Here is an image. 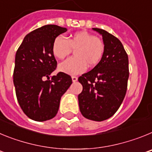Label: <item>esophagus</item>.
I'll return each instance as SVG.
<instances>
[{
    "label": "esophagus",
    "mask_w": 152,
    "mask_h": 152,
    "mask_svg": "<svg viewBox=\"0 0 152 152\" xmlns=\"http://www.w3.org/2000/svg\"><path fill=\"white\" fill-rule=\"evenodd\" d=\"M72 81H73V82H76V81L77 80V77H75V76H72Z\"/></svg>",
    "instance_id": "obj_1"
}]
</instances>
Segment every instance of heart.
<instances>
[{"label": "heart", "mask_w": 152, "mask_h": 152, "mask_svg": "<svg viewBox=\"0 0 152 152\" xmlns=\"http://www.w3.org/2000/svg\"><path fill=\"white\" fill-rule=\"evenodd\" d=\"M75 49V57L69 58L58 64V70L68 75H78L84 72L87 64L94 67L100 62L105 46L100 39L86 31H80L68 36L66 39L58 36L52 44V53L58 59H63Z\"/></svg>", "instance_id": "heart-1"}]
</instances>
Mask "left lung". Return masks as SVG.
Returning a JSON list of instances; mask_svg holds the SVG:
<instances>
[{
	"label": "left lung",
	"instance_id": "1",
	"mask_svg": "<svg viewBox=\"0 0 152 152\" xmlns=\"http://www.w3.org/2000/svg\"><path fill=\"white\" fill-rule=\"evenodd\" d=\"M93 29L103 36L105 50L100 62L78 77L83 86L78 102L84 117L100 122L113 116L123 103L129 75V58L116 37L102 29Z\"/></svg>",
	"mask_w": 152,
	"mask_h": 152
}]
</instances>
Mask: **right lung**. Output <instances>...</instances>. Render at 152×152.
<instances>
[{
    "mask_svg": "<svg viewBox=\"0 0 152 152\" xmlns=\"http://www.w3.org/2000/svg\"><path fill=\"white\" fill-rule=\"evenodd\" d=\"M66 31L57 25L38 28L24 37L16 53L13 84L17 100L24 113L35 121L55 117L61 96L72 84L71 76L63 72L49 77L57 67L52 44Z\"/></svg>",
    "mask_w": 152,
    "mask_h": 152,
    "instance_id": "obj_1",
    "label": "right lung"
}]
</instances>
